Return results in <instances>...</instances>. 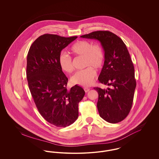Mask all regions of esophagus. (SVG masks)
<instances>
[{"label":"esophagus","instance_id":"1","mask_svg":"<svg viewBox=\"0 0 159 159\" xmlns=\"http://www.w3.org/2000/svg\"><path fill=\"white\" fill-rule=\"evenodd\" d=\"M84 90L85 91V92H88V91L90 90V88H84Z\"/></svg>","mask_w":159,"mask_h":159}]
</instances>
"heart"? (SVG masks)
Instances as JSON below:
<instances>
[{
    "label": "heart",
    "instance_id": "1",
    "mask_svg": "<svg viewBox=\"0 0 159 159\" xmlns=\"http://www.w3.org/2000/svg\"><path fill=\"white\" fill-rule=\"evenodd\" d=\"M70 52L76 57H84V67L88 68L79 71L71 76L72 83L82 86H89L93 82L96 76L95 71L102 67L105 55L102 47L88 40H79L75 42L70 49ZM59 64L62 71L71 73L74 70L73 62L71 57L66 53L59 57Z\"/></svg>",
    "mask_w": 159,
    "mask_h": 159
}]
</instances>
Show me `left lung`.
<instances>
[{"label": "left lung", "mask_w": 159, "mask_h": 159, "mask_svg": "<svg viewBox=\"0 0 159 159\" xmlns=\"http://www.w3.org/2000/svg\"><path fill=\"white\" fill-rule=\"evenodd\" d=\"M80 38L98 40L105 52L98 80L110 87L106 89L94 88L98 93L99 116L111 123L122 121L131 109L136 84L134 64L126 46L109 31H93Z\"/></svg>", "instance_id": "left-lung-1"}]
</instances>
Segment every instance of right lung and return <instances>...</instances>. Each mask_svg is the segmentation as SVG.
Returning <instances> with one entry per match:
<instances>
[{"label": "right lung", "instance_id": "add662e5", "mask_svg": "<svg viewBox=\"0 0 159 159\" xmlns=\"http://www.w3.org/2000/svg\"><path fill=\"white\" fill-rule=\"evenodd\" d=\"M77 36L45 34L32 43L27 58V79L38 111L46 120L65 128L76 121L78 104L85 94L78 85L67 89L68 78L59 64V57Z\"/></svg>", "mask_w": 159, "mask_h": 159}]
</instances>
